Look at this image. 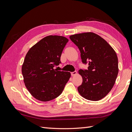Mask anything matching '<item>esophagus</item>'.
<instances>
[{
  "instance_id": "34e87169",
  "label": "esophagus",
  "mask_w": 132,
  "mask_h": 132,
  "mask_svg": "<svg viewBox=\"0 0 132 132\" xmlns=\"http://www.w3.org/2000/svg\"><path fill=\"white\" fill-rule=\"evenodd\" d=\"M77 71H73V72H71V76H75V75H77Z\"/></svg>"
}]
</instances>
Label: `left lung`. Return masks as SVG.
Wrapping results in <instances>:
<instances>
[{"label": "left lung", "mask_w": 132, "mask_h": 132, "mask_svg": "<svg viewBox=\"0 0 132 132\" xmlns=\"http://www.w3.org/2000/svg\"><path fill=\"white\" fill-rule=\"evenodd\" d=\"M69 38L80 51L82 62H89L88 70L78 71L82 78L79 93L89 100H100L110 93L117 77V54L105 39L95 33L75 34Z\"/></svg>", "instance_id": "left-lung-1"}]
</instances>
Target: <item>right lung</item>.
<instances>
[{"mask_svg": "<svg viewBox=\"0 0 132 132\" xmlns=\"http://www.w3.org/2000/svg\"><path fill=\"white\" fill-rule=\"evenodd\" d=\"M68 39L50 35L35 44L27 52L22 65L23 82L36 99L47 102L62 94L71 74L57 71L64 48Z\"/></svg>", "mask_w": 132, "mask_h": 132, "instance_id": "1", "label": "right lung"}]
</instances>
